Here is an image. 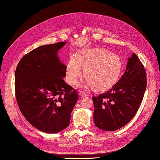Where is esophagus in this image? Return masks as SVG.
<instances>
[{"mask_svg":"<svg viewBox=\"0 0 160 160\" xmlns=\"http://www.w3.org/2000/svg\"><path fill=\"white\" fill-rule=\"evenodd\" d=\"M80 96H82V97H86V96H88V94H87V93H86L85 92H84V91H81L80 92Z\"/></svg>","mask_w":160,"mask_h":160,"instance_id":"obj_1","label":"esophagus"}]
</instances>
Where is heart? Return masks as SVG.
I'll use <instances>...</instances> for the list:
<instances>
[{"instance_id": "1", "label": "heart", "mask_w": 160, "mask_h": 160, "mask_svg": "<svg viewBox=\"0 0 160 160\" xmlns=\"http://www.w3.org/2000/svg\"><path fill=\"white\" fill-rule=\"evenodd\" d=\"M123 64L120 57L105 49L82 51L77 57L71 56L66 67V79L76 84L84 69L86 85L103 90L111 87L120 77Z\"/></svg>"}]
</instances>
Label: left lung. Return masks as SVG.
<instances>
[{
    "label": "left lung",
    "mask_w": 160,
    "mask_h": 160,
    "mask_svg": "<svg viewBox=\"0 0 160 160\" xmlns=\"http://www.w3.org/2000/svg\"><path fill=\"white\" fill-rule=\"evenodd\" d=\"M125 72L111 89L93 96L95 125L107 131L123 127L140 108L147 88V73L138 57L132 53Z\"/></svg>",
    "instance_id": "1"
}]
</instances>
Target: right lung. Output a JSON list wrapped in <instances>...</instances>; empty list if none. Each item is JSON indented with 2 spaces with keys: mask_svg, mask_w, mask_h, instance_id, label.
Instances as JSON below:
<instances>
[{
  "mask_svg": "<svg viewBox=\"0 0 160 160\" xmlns=\"http://www.w3.org/2000/svg\"><path fill=\"white\" fill-rule=\"evenodd\" d=\"M67 42L40 46L16 67L15 95L24 117L38 130L56 133L69 124L78 91L65 83L66 67L58 52Z\"/></svg>",
  "mask_w": 160,
  "mask_h": 160,
  "instance_id": "obj_1",
  "label": "right lung"
}]
</instances>
